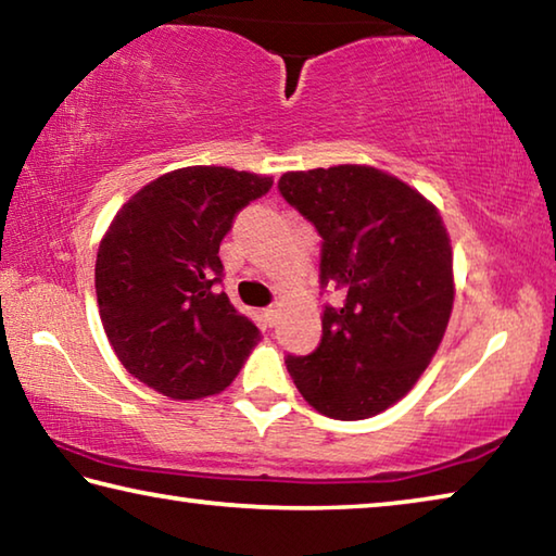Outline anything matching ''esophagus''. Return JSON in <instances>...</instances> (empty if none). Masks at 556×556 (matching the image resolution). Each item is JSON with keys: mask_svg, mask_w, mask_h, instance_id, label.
I'll return each instance as SVG.
<instances>
[{"mask_svg": "<svg viewBox=\"0 0 556 556\" xmlns=\"http://www.w3.org/2000/svg\"><path fill=\"white\" fill-rule=\"evenodd\" d=\"M277 316H279V308H277V306H267V308H262V318H265V324L275 326V324H277Z\"/></svg>", "mask_w": 556, "mask_h": 556, "instance_id": "esophagus-1", "label": "esophagus"}]
</instances>
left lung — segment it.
<instances>
[{
    "label": "left lung",
    "instance_id": "left-lung-1",
    "mask_svg": "<svg viewBox=\"0 0 556 556\" xmlns=\"http://www.w3.org/2000/svg\"><path fill=\"white\" fill-rule=\"evenodd\" d=\"M279 193L321 235L324 336L287 355L291 380L326 417L355 421L392 407L427 370L454 308V255L439 211L375 166L287 172Z\"/></svg>",
    "mask_w": 556,
    "mask_h": 556
}]
</instances>
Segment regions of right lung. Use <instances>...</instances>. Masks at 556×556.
<instances>
[{
	"label": "right lung",
	"instance_id": "add662e5",
	"mask_svg": "<svg viewBox=\"0 0 556 556\" xmlns=\"http://www.w3.org/2000/svg\"><path fill=\"white\" fill-rule=\"evenodd\" d=\"M269 176L186 166L147 184L117 211L96 262L102 328L147 388L172 400L223 392L260 341L230 304L220 242Z\"/></svg>",
	"mask_w": 556,
	"mask_h": 556
}]
</instances>
